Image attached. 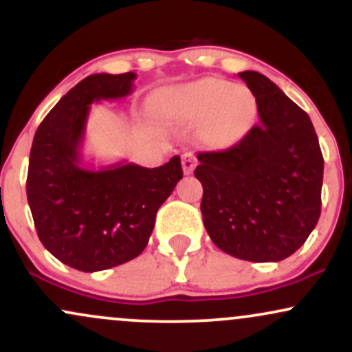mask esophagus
Returning <instances> with one entry per match:
<instances>
[{
    "label": "esophagus",
    "instance_id": "esophagus-1",
    "mask_svg": "<svg viewBox=\"0 0 352 352\" xmlns=\"http://www.w3.org/2000/svg\"><path fill=\"white\" fill-rule=\"evenodd\" d=\"M182 167H184V173L185 175H190L197 167V159L192 152H185L182 155Z\"/></svg>",
    "mask_w": 352,
    "mask_h": 352
}]
</instances>
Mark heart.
Masks as SVG:
<instances>
[{"label": "heart", "mask_w": 352, "mask_h": 352, "mask_svg": "<svg viewBox=\"0 0 352 352\" xmlns=\"http://www.w3.org/2000/svg\"><path fill=\"white\" fill-rule=\"evenodd\" d=\"M160 99L167 119L190 125L204 124L205 142L217 148L240 142L256 114V99L250 87L217 78L167 89Z\"/></svg>", "instance_id": "1"}]
</instances>
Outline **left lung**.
<instances>
[{"mask_svg": "<svg viewBox=\"0 0 352 352\" xmlns=\"http://www.w3.org/2000/svg\"><path fill=\"white\" fill-rule=\"evenodd\" d=\"M238 76L254 94L260 124L228 151L197 155L204 225L221 252L281 261L316 227L324 160L301 107L260 72Z\"/></svg>", "mask_w": 352, "mask_h": 352, "instance_id": "obj_1", "label": "left lung"}]
</instances>
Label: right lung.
Returning <instances> with one entry per match:
<instances>
[{
	"instance_id": "add662e5",
	"label": "right lung",
	"mask_w": 352,
	"mask_h": 352,
	"mask_svg": "<svg viewBox=\"0 0 352 352\" xmlns=\"http://www.w3.org/2000/svg\"><path fill=\"white\" fill-rule=\"evenodd\" d=\"M134 72L92 74L44 117L30 153L26 193L44 248L79 272H100L144 252L160 205L184 177L180 157L145 168L86 167L80 148L91 104L129 96Z\"/></svg>"
}]
</instances>
